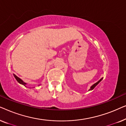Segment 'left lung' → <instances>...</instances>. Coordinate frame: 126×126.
I'll return each instance as SVG.
<instances>
[{
    "label": "left lung",
    "instance_id": "1",
    "mask_svg": "<svg viewBox=\"0 0 126 126\" xmlns=\"http://www.w3.org/2000/svg\"><path fill=\"white\" fill-rule=\"evenodd\" d=\"M103 80V78H101V79H100V80H99V81H98L97 82H96V83L95 84H94V85H93L92 86H91V88H90V89H89V91H91V90H93V89H94V87H96V85H97V84H99V82H100L101 81V80Z\"/></svg>",
    "mask_w": 126,
    "mask_h": 126
}]
</instances>
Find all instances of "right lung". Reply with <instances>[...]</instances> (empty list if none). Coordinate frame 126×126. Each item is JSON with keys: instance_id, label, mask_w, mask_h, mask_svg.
<instances>
[{"instance_id": "right-lung-1", "label": "right lung", "mask_w": 126, "mask_h": 126, "mask_svg": "<svg viewBox=\"0 0 126 126\" xmlns=\"http://www.w3.org/2000/svg\"><path fill=\"white\" fill-rule=\"evenodd\" d=\"M14 76L15 79H16V81L19 82V83L20 84H22V85H23L24 86H25V87H26V82H23V81L21 80V79H20V78H19L18 77H17L16 75H14Z\"/></svg>"}]
</instances>
